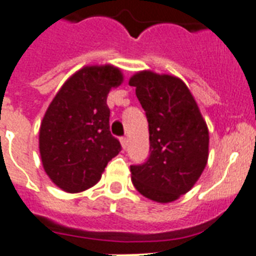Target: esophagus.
Instances as JSON below:
<instances>
[{
	"instance_id": "obj_1",
	"label": "esophagus",
	"mask_w": 256,
	"mask_h": 256,
	"mask_svg": "<svg viewBox=\"0 0 256 256\" xmlns=\"http://www.w3.org/2000/svg\"><path fill=\"white\" fill-rule=\"evenodd\" d=\"M120 144H122V148L124 150L128 148V138H124V136H120Z\"/></svg>"
}]
</instances>
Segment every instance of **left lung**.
Instances as JSON below:
<instances>
[{"instance_id":"1","label":"left lung","mask_w":256,"mask_h":256,"mask_svg":"<svg viewBox=\"0 0 256 256\" xmlns=\"http://www.w3.org/2000/svg\"><path fill=\"white\" fill-rule=\"evenodd\" d=\"M148 122L150 156L132 164V184L156 202L186 194L208 158V130L190 90L179 78L140 72L130 78Z\"/></svg>"}]
</instances>
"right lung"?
<instances>
[{"label": "right lung", "mask_w": 256, "mask_h": 256, "mask_svg": "<svg viewBox=\"0 0 256 256\" xmlns=\"http://www.w3.org/2000/svg\"><path fill=\"white\" fill-rule=\"evenodd\" d=\"M112 66H86L54 96L40 128V152L46 174L60 188L80 192L94 186L122 150L110 132L108 94L120 85Z\"/></svg>", "instance_id": "right-lung-1"}]
</instances>
